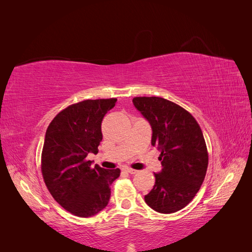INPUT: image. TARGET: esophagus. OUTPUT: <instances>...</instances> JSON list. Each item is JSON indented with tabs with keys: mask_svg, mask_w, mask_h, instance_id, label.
<instances>
[{
	"mask_svg": "<svg viewBox=\"0 0 252 252\" xmlns=\"http://www.w3.org/2000/svg\"><path fill=\"white\" fill-rule=\"evenodd\" d=\"M125 170H126L127 172H129V173H131V174H135V173L139 172L138 170H135V169H133V168H130V167H125Z\"/></svg>",
	"mask_w": 252,
	"mask_h": 252,
	"instance_id": "1",
	"label": "esophagus"
}]
</instances>
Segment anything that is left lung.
Listing matches in <instances>:
<instances>
[{
    "mask_svg": "<svg viewBox=\"0 0 252 252\" xmlns=\"http://www.w3.org/2000/svg\"><path fill=\"white\" fill-rule=\"evenodd\" d=\"M132 102L151 125V144L161 152L163 166L145 202L161 213L179 211L193 200L207 171L202 129L191 113L166 98L136 96Z\"/></svg>",
    "mask_w": 252,
    "mask_h": 252,
    "instance_id": "left-lung-1",
    "label": "left lung"
}]
</instances>
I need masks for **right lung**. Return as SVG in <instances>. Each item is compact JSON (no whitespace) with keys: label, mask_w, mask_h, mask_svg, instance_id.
<instances>
[{"label":"right lung","mask_w":252,"mask_h":252,"mask_svg":"<svg viewBox=\"0 0 252 252\" xmlns=\"http://www.w3.org/2000/svg\"><path fill=\"white\" fill-rule=\"evenodd\" d=\"M117 98L85 100L60 111L49 124L41 157L43 179L50 194L73 216L89 218L107 206L110 185L121 170L91 166L97 154L102 121Z\"/></svg>","instance_id":"right-lung-1"}]
</instances>
